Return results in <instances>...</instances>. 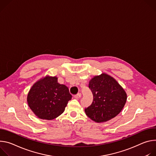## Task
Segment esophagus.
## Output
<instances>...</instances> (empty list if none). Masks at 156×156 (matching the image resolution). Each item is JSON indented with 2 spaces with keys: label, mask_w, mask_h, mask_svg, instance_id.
<instances>
[{
  "label": "esophagus",
  "mask_w": 156,
  "mask_h": 156,
  "mask_svg": "<svg viewBox=\"0 0 156 156\" xmlns=\"http://www.w3.org/2000/svg\"><path fill=\"white\" fill-rule=\"evenodd\" d=\"M80 97H81V94H80V93H79V94H77V95H75L74 96V97L75 98H76V99L79 98Z\"/></svg>",
  "instance_id": "1"
}]
</instances>
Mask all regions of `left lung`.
<instances>
[{"label": "left lung", "mask_w": 156, "mask_h": 156, "mask_svg": "<svg viewBox=\"0 0 156 156\" xmlns=\"http://www.w3.org/2000/svg\"><path fill=\"white\" fill-rule=\"evenodd\" d=\"M89 87L94 99L92 104L85 108V112L94 122H106L123 108L127 95L113 77L105 73L94 76L89 81Z\"/></svg>", "instance_id": "1"}]
</instances>
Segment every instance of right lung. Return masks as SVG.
<instances>
[{"label":"right lung","instance_id":"1","mask_svg":"<svg viewBox=\"0 0 156 156\" xmlns=\"http://www.w3.org/2000/svg\"><path fill=\"white\" fill-rule=\"evenodd\" d=\"M72 95L58 77L46 76L34 83L30 89L27 102L29 107L40 119L51 120L61 115Z\"/></svg>","mask_w":156,"mask_h":156}]
</instances>
